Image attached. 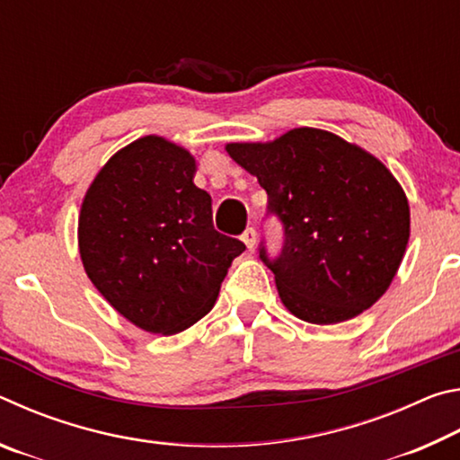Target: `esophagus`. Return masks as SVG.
I'll use <instances>...</instances> for the list:
<instances>
[{"mask_svg":"<svg viewBox=\"0 0 460 460\" xmlns=\"http://www.w3.org/2000/svg\"><path fill=\"white\" fill-rule=\"evenodd\" d=\"M241 241L247 245V249H253L255 247V241H258V231H255L253 227H247L243 231V235H241Z\"/></svg>","mask_w":460,"mask_h":460,"instance_id":"obj_1","label":"esophagus"}]
</instances>
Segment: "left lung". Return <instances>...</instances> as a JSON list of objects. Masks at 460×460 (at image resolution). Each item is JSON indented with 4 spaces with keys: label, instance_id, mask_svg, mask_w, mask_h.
Returning a JSON list of instances; mask_svg holds the SVG:
<instances>
[{
    "label": "left lung",
    "instance_id": "left-lung-1",
    "mask_svg": "<svg viewBox=\"0 0 460 460\" xmlns=\"http://www.w3.org/2000/svg\"><path fill=\"white\" fill-rule=\"evenodd\" d=\"M225 150L258 176L268 215L284 227L278 258L260 245L284 306L306 323L337 324L376 305L410 239L406 194L376 155L314 128Z\"/></svg>",
    "mask_w": 460,
    "mask_h": 460
}]
</instances>
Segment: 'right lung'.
Returning <instances> with one entry per match:
<instances>
[{"label": "right lung", "instance_id": "1", "mask_svg": "<svg viewBox=\"0 0 460 460\" xmlns=\"http://www.w3.org/2000/svg\"><path fill=\"white\" fill-rule=\"evenodd\" d=\"M189 150L160 136L123 147L83 199L79 252L93 286L139 329L174 334L213 308L239 239L213 227Z\"/></svg>", "mask_w": 460, "mask_h": 460}]
</instances>
